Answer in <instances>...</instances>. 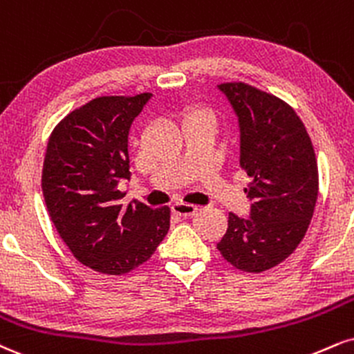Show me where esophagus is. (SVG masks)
Returning <instances> with one entry per match:
<instances>
[{"instance_id":"esophagus-1","label":"esophagus","mask_w":354,"mask_h":354,"mask_svg":"<svg viewBox=\"0 0 354 354\" xmlns=\"http://www.w3.org/2000/svg\"><path fill=\"white\" fill-rule=\"evenodd\" d=\"M171 211H173L176 216H181V218H189V216H193L194 212L198 211V207H196L194 204L176 203V204H173Z\"/></svg>"}]
</instances>
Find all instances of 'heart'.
I'll return each instance as SVG.
<instances>
[{
    "label": "heart",
    "instance_id": "b5f03b06",
    "mask_svg": "<svg viewBox=\"0 0 354 354\" xmlns=\"http://www.w3.org/2000/svg\"><path fill=\"white\" fill-rule=\"evenodd\" d=\"M188 117H211L212 118V113L207 109L199 107V109L191 110V112L188 113Z\"/></svg>",
    "mask_w": 354,
    "mask_h": 354
}]
</instances>
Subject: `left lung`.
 Wrapping results in <instances>:
<instances>
[{
  "label": "left lung",
  "mask_w": 354,
  "mask_h": 354,
  "mask_svg": "<svg viewBox=\"0 0 354 354\" xmlns=\"http://www.w3.org/2000/svg\"><path fill=\"white\" fill-rule=\"evenodd\" d=\"M237 117L241 168L252 178L249 218L231 212L218 242L227 262L263 272L290 255L304 239L318 198V166L295 110L242 82L218 85Z\"/></svg>",
  "instance_id": "1"
}]
</instances>
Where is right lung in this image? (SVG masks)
<instances>
[{"instance_id": "right-lung-1", "label": "right lung", "mask_w": 354, "mask_h": 354, "mask_svg": "<svg viewBox=\"0 0 354 354\" xmlns=\"http://www.w3.org/2000/svg\"><path fill=\"white\" fill-rule=\"evenodd\" d=\"M151 93L99 97L67 115L48 143L42 194L59 236L79 262L122 275L151 257L169 229L171 209L123 206L130 181L129 133Z\"/></svg>"}]
</instances>
